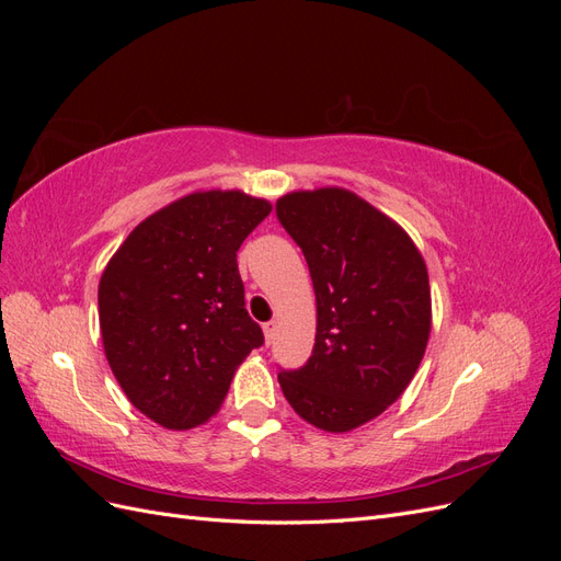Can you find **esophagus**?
I'll use <instances>...</instances> for the list:
<instances>
[{
	"mask_svg": "<svg viewBox=\"0 0 561 561\" xmlns=\"http://www.w3.org/2000/svg\"><path fill=\"white\" fill-rule=\"evenodd\" d=\"M264 339H266V344H271L274 342V334H276V322L274 320H268V322H264Z\"/></svg>",
	"mask_w": 561,
	"mask_h": 561,
	"instance_id": "34e87169",
	"label": "esophagus"
}]
</instances>
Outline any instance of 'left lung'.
Here are the masks:
<instances>
[{"label":"left lung","instance_id":"8db88e82","mask_svg":"<svg viewBox=\"0 0 561 561\" xmlns=\"http://www.w3.org/2000/svg\"><path fill=\"white\" fill-rule=\"evenodd\" d=\"M276 215L307 257L318 307L311 358L278 383L316 428L353 431L402 396L423 358L426 264L393 219L336 186L287 194Z\"/></svg>","mask_w":561,"mask_h":561}]
</instances>
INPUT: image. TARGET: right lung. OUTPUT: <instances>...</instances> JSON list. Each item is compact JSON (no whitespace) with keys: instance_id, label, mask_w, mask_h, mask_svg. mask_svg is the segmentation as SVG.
Wrapping results in <instances>:
<instances>
[{"instance_id":"add662e5","label":"right lung","mask_w":561,"mask_h":561,"mask_svg":"<svg viewBox=\"0 0 561 561\" xmlns=\"http://www.w3.org/2000/svg\"><path fill=\"white\" fill-rule=\"evenodd\" d=\"M268 213V201L243 192L190 194L135 227L100 278L107 363L163 428L206 423L236 367L264 344L236 252Z\"/></svg>"}]
</instances>
